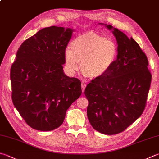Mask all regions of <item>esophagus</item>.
<instances>
[{"mask_svg":"<svg viewBox=\"0 0 159 159\" xmlns=\"http://www.w3.org/2000/svg\"><path fill=\"white\" fill-rule=\"evenodd\" d=\"M85 88H86V83L85 82H82V83H81V88H82L83 93V92H84Z\"/></svg>","mask_w":159,"mask_h":159,"instance_id":"obj_1","label":"esophagus"}]
</instances>
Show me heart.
<instances>
[{
	"label": "heart",
	"mask_w": 159,
	"mask_h": 159,
	"mask_svg": "<svg viewBox=\"0 0 159 159\" xmlns=\"http://www.w3.org/2000/svg\"><path fill=\"white\" fill-rule=\"evenodd\" d=\"M65 52V66L71 74L79 69L85 76L99 79L111 70L116 60L118 48L115 42L94 32H88L71 42Z\"/></svg>",
	"instance_id": "obj_1"
}]
</instances>
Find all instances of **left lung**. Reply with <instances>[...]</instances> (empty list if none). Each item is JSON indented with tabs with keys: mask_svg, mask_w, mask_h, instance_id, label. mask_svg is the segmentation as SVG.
I'll list each match as a JSON object with an SVG mask.
<instances>
[{
	"mask_svg": "<svg viewBox=\"0 0 159 159\" xmlns=\"http://www.w3.org/2000/svg\"><path fill=\"white\" fill-rule=\"evenodd\" d=\"M113 30L118 44L117 59L111 70L92 80L84 92L89 123L106 135L120 134L141 116L152 81L148 57L139 44L117 28Z\"/></svg>",
	"mask_w": 159,
	"mask_h": 159,
	"instance_id": "left-lung-1",
	"label": "left lung"
}]
</instances>
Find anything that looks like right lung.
I'll return each mask as SVG.
<instances>
[{
    "mask_svg": "<svg viewBox=\"0 0 159 159\" xmlns=\"http://www.w3.org/2000/svg\"><path fill=\"white\" fill-rule=\"evenodd\" d=\"M73 30L44 28L22 43L10 70L11 99L28 126L52 131L82 93L81 83L65 75V52Z\"/></svg>",
    "mask_w": 159,
    "mask_h": 159,
    "instance_id": "add662e5",
    "label": "right lung"
}]
</instances>
